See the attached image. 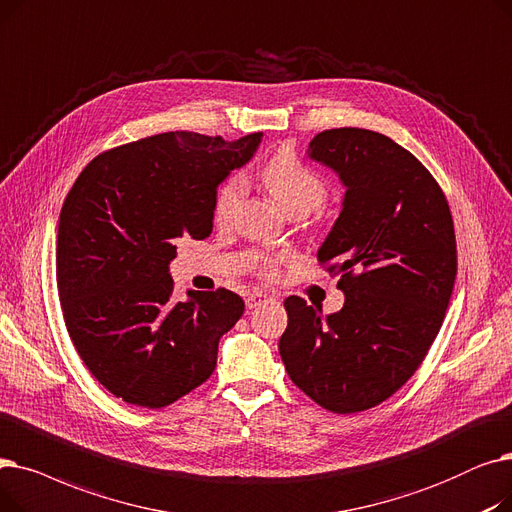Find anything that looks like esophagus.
<instances>
[{
  "instance_id": "34e87169",
  "label": "esophagus",
  "mask_w": 512,
  "mask_h": 512,
  "mask_svg": "<svg viewBox=\"0 0 512 512\" xmlns=\"http://www.w3.org/2000/svg\"><path fill=\"white\" fill-rule=\"evenodd\" d=\"M269 298H271V296H269V294H262V291H252V294H248V298H246V306H248V308H256L258 304L266 302Z\"/></svg>"
}]
</instances>
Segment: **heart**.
Instances as JSON below:
<instances>
[{"label": "heart", "instance_id": "heart-1", "mask_svg": "<svg viewBox=\"0 0 512 512\" xmlns=\"http://www.w3.org/2000/svg\"><path fill=\"white\" fill-rule=\"evenodd\" d=\"M262 181L275 200L289 212H312L319 208L327 196V185L319 173L302 162L296 152L279 150L262 166ZM243 193H246V179L241 175H229L214 191L212 214L218 225H227L235 210L241 204ZM287 260V256H269L262 258L258 271L262 277L273 279L279 273V264Z\"/></svg>", "mask_w": 512, "mask_h": 512}]
</instances>
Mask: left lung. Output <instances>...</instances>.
<instances>
[{
	"label": "left lung",
	"mask_w": 512,
	"mask_h": 512,
	"mask_svg": "<svg viewBox=\"0 0 512 512\" xmlns=\"http://www.w3.org/2000/svg\"><path fill=\"white\" fill-rule=\"evenodd\" d=\"M308 156L342 179L346 196L319 250L344 308L289 296L279 354L316 404L350 415L387 400L415 375L440 333L456 279L448 200L402 145L367 129H329Z\"/></svg>",
	"instance_id": "1"
}]
</instances>
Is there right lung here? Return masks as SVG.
Listing matches in <instances>:
<instances>
[{
  "mask_svg": "<svg viewBox=\"0 0 512 512\" xmlns=\"http://www.w3.org/2000/svg\"><path fill=\"white\" fill-rule=\"evenodd\" d=\"M260 139L152 135L95 156L68 191L56 246L64 323L91 375L127 404L162 408L202 385L243 314L229 289L177 302L168 264L179 239L212 233L216 187Z\"/></svg>",
  "mask_w": 512,
  "mask_h": 512,
  "instance_id": "1",
  "label": "right lung"
}]
</instances>
